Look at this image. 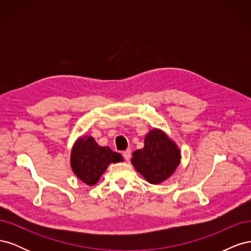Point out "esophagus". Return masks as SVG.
Listing matches in <instances>:
<instances>
[{
    "label": "esophagus",
    "mask_w": 251,
    "mask_h": 251,
    "mask_svg": "<svg viewBox=\"0 0 251 251\" xmlns=\"http://www.w3.org/2000/svg\"><path fill=\"white\" fill-rule=\"evenodd\" d=\"M132 151H131V150H126L124 153H123V155H124V158L126 159V160H130L131 159V156H132Z\"/></svg>",
    "instance_id": "esophagus-1"
}]
</instances>
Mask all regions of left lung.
<instances>
[{
  "label": "left lung",
  "instance_id": "left-lung-1",
  "mask_svg": "<svg viewBox=\"0 0 251 251\" xmlns=\"http://www.w3.org/2000/svg\"><path fill=\"white\" fill-rule=\"evenodd\" d=\"M180 150L161 130L153 128L144 138V147L135 151L131 162L151 184L169 179L180 163Z\"/></svg>",
  "mask_w": 251,
  "mask_h": 251
}]
</instances>
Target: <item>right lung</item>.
<instances>
[{"label":"right lung","instance_id":"obj_1","mask_svg":"<svg viewBox=\"0 0 251 251\" xmlns=\"http://www.w3.org/2000/svg\"><path fill=\"white\" fill-rule=\"evenodd\" d=\"M123 160V156L109 147H100L93 137L82 136L74 143L70 163L76 177L91 186L97 183L110 163Z\"/></svg>","mask_w":251,"mask_h":251}]
</instances>
